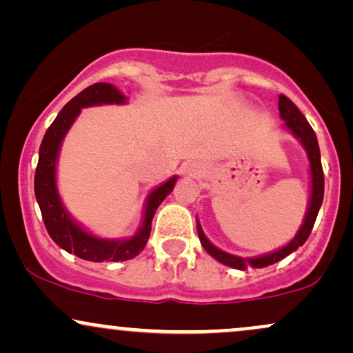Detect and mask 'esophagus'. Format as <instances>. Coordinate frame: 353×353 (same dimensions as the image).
I'll return each mask as SVG.
<instances>
[{"instance_id":"obj_1","label":"esophagus","mask_w":353,"mask_h":353,"mask_svg":"<svg viewBox=\"0 0 353 353\" xmlns=\"http://www.w3.org/2000/svg\"><path fill=\"white\" fill-rule=\"evenodd\" d=\"M185 172H188L189 176L196 177V176H199V168H197L196 164H189L188 168H185Z\"/></svg>"}]
</instances>
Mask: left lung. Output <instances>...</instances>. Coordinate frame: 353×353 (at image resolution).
Instances as JSON below:
<instances>
[{
  "label": "left lung",
  "instance_id": "8db88e82",
  "mask_svg": "<svg viewBox=\"0 0 353 353\" xmlns=\"http://www.w3.org/2000/svg\"><path fill=\"white\" fill-rule=\"evenodd\" d=\"M279 111H281V117L285 121V125L294 132L295 136L301 139V143L303 144V148L307 149V154H309V161H310V172H312V197H310V205L309 210H307L305 221H303L301 230L297 232V236L292 239L290 244H287L282 249L275 250L272 254H267L264 257H257V259H242L237 257V255L222 252L221 249L214 247L210 242L205 239L204 232L201 230V225L197 224V234H199L201 244L208 250V254L212 255L214 259H217L219 262H222L224 265L234 267V269H241L245 270L247 267H267L270 264H275L281 259L287 257L289 254H292L294 250H297L299 247L305 244V241L309 239L312 229H314L315 219H317L319 209L322 205L323 201V169H322V163H320V149H319V143H317V136H315L314 129L309 124V121L305 119V116L299 111V108L290 101L287 96L281 94L279 96Z\"/></svg>",
  "mask_w": 353,
  "mask_h": 353
}]
</instances>
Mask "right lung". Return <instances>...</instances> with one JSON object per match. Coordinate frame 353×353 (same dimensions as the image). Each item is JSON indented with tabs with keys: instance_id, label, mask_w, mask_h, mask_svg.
<instances>
[{
	"instance_id": "obj_1",
	"label": "right lung",
	"mask_w": 353,
	"mask_h": 353,
	"mask_svg": "<svg viewBox=\"0 0 353 353\" xmlns=\"http://www.w3.org/2000/svg\"><path fill=\"white\" fill-rule=\"evenodd\" d=\"M124 101V96L111 84H92V86L81 91L78 96H74L66 106L61 109L59 114L48 128L46 134L43 137L41 148H39V159L34 174V194L39 209H41L44 225H46L48 234L56 244L70 254L84 259V261L123 262L143 252L149 234H151L154 212L159 208L161 202L165 199V196L171 194L174 184H176V177H172L149 194L143 229L137 232V236L128 239V241H103V239L92 237L86 230L76 225L66 214V210L63 209L58 197V190H56L54 172L59 145L64 134L74 123L81 108L94 106V104H123Z\"/></svg>"
}]
</instances>
